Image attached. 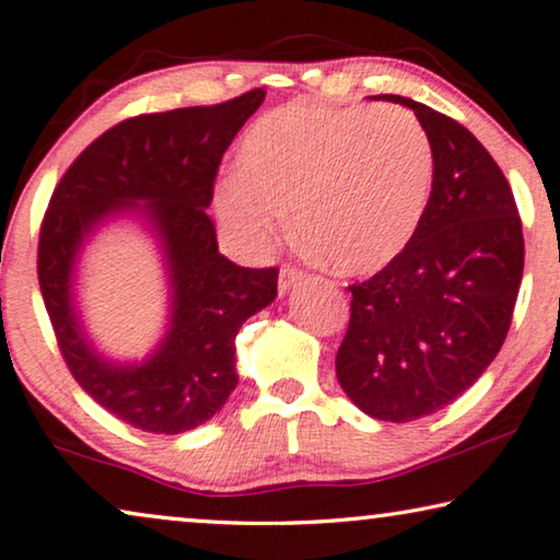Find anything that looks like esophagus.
Wrapping results in <instances>:
<instances>
[{"label":"esophagus","instance_id":"obj_1","mask_svg":"<svg viewBox=\"0 0 560 560\" xmlns=\"http://www.w3.org/2000/svg\"><path fill=\"white\" fill-rule=\"evenodd\" d=\"M301 279H304V271L296 269V266H281V271H279V294H287V291L294 289Z\"/></svg>","mask_w":560,"mask_h":560}]
</instances>
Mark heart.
Instances as JSON below:
<instances>
[{
  "instance_id": "heart-1",
  "label": "heart",
  "mask_w": 560,
  "mask_h": 560,
  "mask_svg": "<svg viewBox=\"0 0 560 560\" xmlns=\"http://www.w3.org/2000/svg\"><path fill=\"white\" fill-rule=\"evenodd\" d=\"M431 182V141L406 109L289 104L248 127L214 209L234 244L259 256L294 207L301 238L331 269L363 277L411 244Z\"/></svg>"
}]
</instances>
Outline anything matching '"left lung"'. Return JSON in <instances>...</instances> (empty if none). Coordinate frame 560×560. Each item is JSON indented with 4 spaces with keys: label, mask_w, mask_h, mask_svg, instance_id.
<instances>
[{
    "label": "left lung",
    "mask_w": 560,
    "mask_h": 560,
    "mask_svg": "<svg viewBox=\"0 0 560 560\" xmlns=\"http://www.w3.org/2000/svg\"><path fill=\"white\" fill-rule=\"evenodd\" d=\"M378 100L408 106L429 137L431 197L411 244L349 287L336 378L371 419L406 423L456 401L501 351L523 232L509 182L471 131L408 96Z\"/></svg>",
    "instance_id": "1"
}]
</instances>
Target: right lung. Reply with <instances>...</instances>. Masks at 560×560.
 Listing matches in <instances>:
<instances>
[{"label": "right lung", "instance_id": "1", "mask_svg": "<svg viewBox=\"0 0 560 560\" xmlns=\"http://www.w3.org/2000/svg\"><path fill=\"white\" fill-rule=\"evenodd\" d=\"M266 92L217 106L141 114L92 141L51 194L39 236V287L79 386L124 423L191 431L238 384L236 334L277 299V269H244L219 254L207 217L221 156ZM127 220L155 238L167 277V324L144 360H114L88 331L78 301L83 248Z\"/></svg>", "mask_w": 560, "mask_h": 560}]
</instances>
